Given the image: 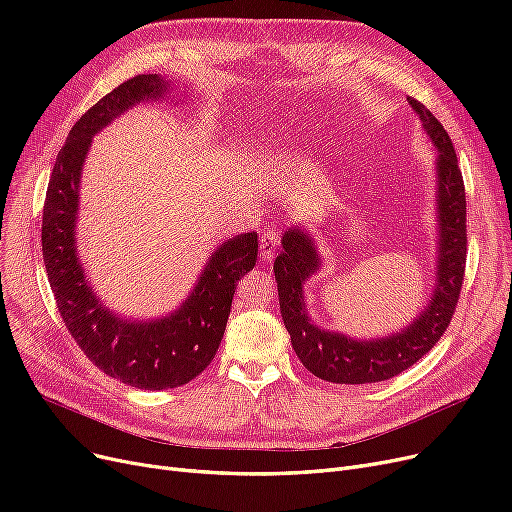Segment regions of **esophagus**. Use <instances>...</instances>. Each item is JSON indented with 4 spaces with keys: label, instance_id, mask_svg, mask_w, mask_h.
Returning a JSON list of instances; mask_svg holds the SVG:
<instances>
[{
    "label": "esophagus",
    "instance_id": "obj_1",
    "mask_svg": "<svg viewBox=\"0 0 512 512\" xmlns=\"http://www.w3.org/2000/svg\"><path fill=\"white\" fill-rule=\"evenodd\" d=\"M278 247H280V236H278V232H276V230H270V232L261 234L259 253H261V257H263L265 261H272V259H274V255H276Z\"/></svg>",
    "mask_w": 512,
    "mask_h": 512
}]
</instances>
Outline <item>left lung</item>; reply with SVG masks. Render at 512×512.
Listing matches in <instances>:
<instances>
[{"label": "left lung", "instance_id": "left-lung-1", "mask_svg": "<svg viewBox=\"0 0 512 512\" xmlns=\"http://www.w3.org/2000/svg\"><path fill=\"white\" fill-rule=\"evenodd\" d=\"M429 139L438 147V211L440 261L432 303L407 330L380 340H353L317 328L307 317L303 284L319 270L313 240L301 230H288L276 257L280 311L294 353L319 380L332 384H373L394 378L427 355L442 338L461 297L467 263V201L465 182L452 141L438 118L409 97Z\"/></svg>", "mask_w": 512, "mask_h": 512}]
</instances>
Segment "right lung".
<instances>
[{"mask_svg": "<svg viewBox=\"0 0 512 512\" xmlns=\"http://www.w3.org/2000/svg\"><path fill=\"white\" fill-rule=\"evenodd\" d=\"M164 91L166 80L159 74L132 76L80 116L53 164L41 228L49 286L70 336L95 367L141 390L184 386L213 361L224 338L236 282L253 270L259 249L255 232L224 242L191 297L166 319L130 324L95 299L74 245L80 170L99 128L130 105Z\"/></svg>", "mask_w": 512, "mask_h": 512, "instance_id": "right-lung-1", "label": "right lung"}]
</instances>
